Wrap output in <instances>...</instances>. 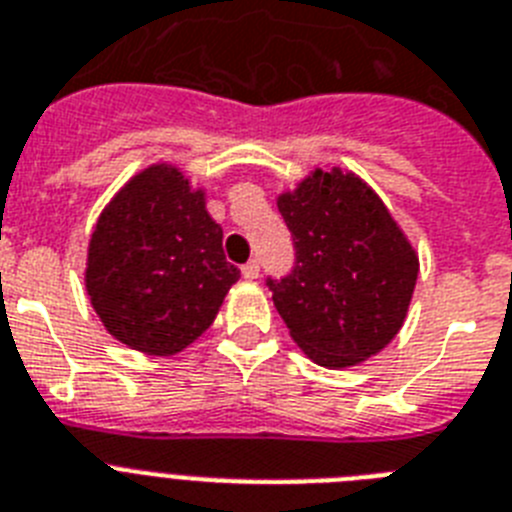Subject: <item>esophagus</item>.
I'll return each mask as SVG.
<instances>
[{
  "instance_id": "obj_1",
  "label": "esophagus",
  "mask_w": 512,
  "mask_h": 512,
  "mask_svg": "<svg viewBox=\"0 0 512 512\" xmlns=\"http://www.w3.org/2000/svg\"><path fill=\"white\" fill-rule=\"evenodd\" d=\"M242 276L247 278V281H255V278L260 276V263H257V260H249L242 268Z\"/></svg>"
}]
</instances>
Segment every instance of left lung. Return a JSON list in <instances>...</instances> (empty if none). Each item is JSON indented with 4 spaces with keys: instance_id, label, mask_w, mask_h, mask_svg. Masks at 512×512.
<instances>
[{
    "instance_id": "1",
    "label": "left lung",
    "mask_w": 512,
    "mask_h": 512,
    "mask_svg": "<svg viewBox=\"0 0 512 512\" xmlns=\"http://www.w3.org/2000/svg\"><path fill=\"white\" fill-rule=\"evenodd\" d=\"M278 210L296 260L265 283L299 349L333 369L385 349L409 312L419 257L380 197L359 176L317 169Z\"/></svg>"
}]
</instances>
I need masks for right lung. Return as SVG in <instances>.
Returning a JSON list of instances; mask_svg holds the SVG:
<instances>
[{
    "label": "right lung",
    "instance_id": "obj_1",
    "mask_svg": "<svg viewBox=\"0 0 512 512\" xmlns=\"http://www.w3.org/2000/svg\"><path fill=\"white\" fill-rule=\"evenodd\" d=\"M236 281L239 268L226 263L223 229L205 210V192L169 163L132 176L90 236V304L111 336L143 354L187 349Z\"/></svg>",
    "mask_w": 512,
    "mask_h": 512
}]
</instances>
